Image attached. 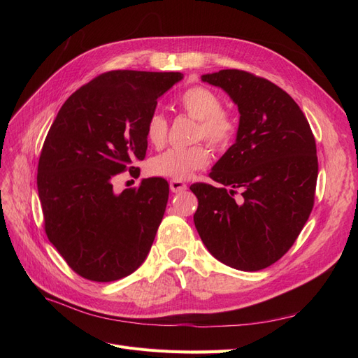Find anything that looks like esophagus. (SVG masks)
Instances as JSON below:
<instances>
[{
  "mask_svg": "<svg viewBox=\"0 0 358 358\" xmlns=\"http://www.w3.org/2000/svg\"><path fill=\"white\" fill-rule=\"evenodd\" d=\"M187 183L185 182H182V180H176V179H173V180H170V189L173 191V192H183V191H187Z\"/></svg>",
  "mask_w": 358,
  "mask_h": 358,
  "instance_id": "obj_1",
  "label": "esophagus"
}]
</instances>
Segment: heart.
Returning <instances> with one entry per match:
<instances>
[{
	"label": "heart",
	"mask_w": 358,
	"mask_h": 358,
	"mask_svg": "<svg viewBox=\"0 0 358 358\" xmlns=\"http://www.w3.org/2000/svg\"><path fill=\"white\" fill-rule=\"evenodd\" d=\"M179 106L192 119H197L194 138H204L215 148H225L231 143L237 133L236 117L222 109L221 96L206 86L196 85L185 90L179 96ZM169 122L164 113L154 112L148 117L146 138L148 142L159 148L166 143ZM210 152L206 145L196 143L187 148H170L152 158L149 164L150 171L158 176L183 180L192 176L194 171L208 167Z\"/></svg>",
	"instance_id": "1"
}]
</instances>
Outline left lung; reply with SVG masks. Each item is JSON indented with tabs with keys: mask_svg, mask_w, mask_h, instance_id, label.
Here are the masks:
<instances>
[{
	"mask_svg": "<svg viewBox=\"0 0 358 358\" xmlns=\"http://www.w3.org/2000/svg\"><path fill=\"white\" fill-rule=\"evenodd\" d=\"M239 107L236 143L213 166L209 183H194V224L221 263L257 272L294 245L315 201L318 158L305 113L278 85L243 70L201 76ZM241 191L239 199L234 196Z\"/></svg>",
	"mask_w": 358,
	"mask_h": 358,
	"instance_id": "1",
	"label": "left lung"
}]
</instances>
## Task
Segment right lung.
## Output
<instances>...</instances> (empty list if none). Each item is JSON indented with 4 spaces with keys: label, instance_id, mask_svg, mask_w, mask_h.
<instances>
[{
    "label": "right lung",
    "instance_id": "right-lung-1",
    "mask_svg": "<svg viewBox=\"0 0 358 358\" xmlns=\"http://www.w3.org/2000/svg\"><path fill=\"white\" fill-rule=\"evenodd\" d=\"M182 73L113 70L62 104L41 148L37 188L50 243L79 276L112 282L146 259L166 212L169 183L149 178L113 192L145 159L146 122Z\"/></svg>",
    "mask_w": 358,
    "mask_h": 358
}]
</instances>
